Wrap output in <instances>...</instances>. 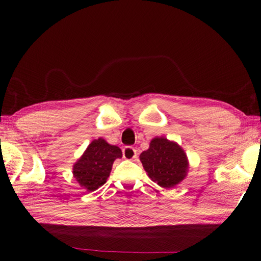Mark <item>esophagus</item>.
Segmentation results:
<instances>
[{
  "instance_id": "obj_1",
  "label": "esophagus",
  "mask_w": 261,
  "mask_h": 261,
  "mask_svg": "<svg viewBox=\"0 0 261 261\" xmlns=\"http://www.w3.org/2000/svg\"><path fill=\"white\" fill-rule=\"evenodd\" d=\"M122 153H123V157L125 159H135L137 157V150L134 147L130 146L124 147L123 150H122Z\"/></svg>"
}]
</instances>
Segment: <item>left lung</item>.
<instances>
[{
    "label": "left lung",
    "mask_w": 261,
    "mask_h": 261,
    "mask_svg": "<svg viewBox=\"0 0 261 261\" xmlns=\"http://www.w3.org/2000/svg\"><path fill=\"white\" fill-rule=\"evenodd\" d=\"M140 160L149 177L164 188L174 187L187 173L184 150L165 138H154L148 150L140 154Z\"/></svg>",
    "instance_id": "left-lung-1"
}]
</instances>
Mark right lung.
<instances>
[{"mask_svg": "<svg viewBox=\"0 0 261 261\" xmlns=\"http://www.w3.org/2000/svg\"><path fill=\"white\" fill-rule=\"evenodd\" d=\"M121 157L122 151L119 147L109 145L99 138L92 141L84 154L74 165V177L87 191H95L107 181L114 160Z\"/></svg>", "mask_w": 261, "mask_h": 261, "instance_id": "right-lung-1", "label": "right lung"}]
</instances>
